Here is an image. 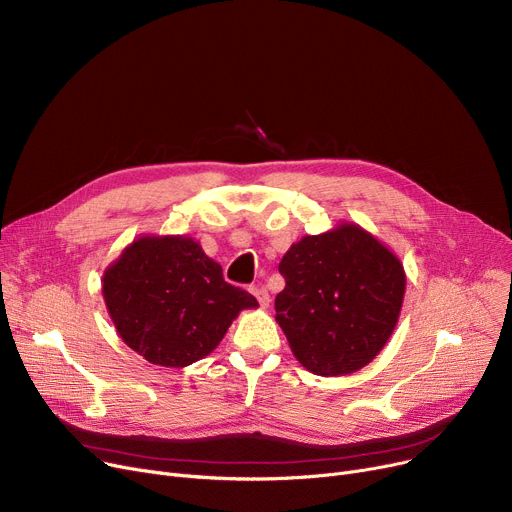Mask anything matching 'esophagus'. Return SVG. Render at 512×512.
<instances>
[{
    "label": "esophagus",
    "mask_w": 512,
    "mask_h": 512,
    "mask_svg": "<svg viewBox=\"0 0 512 512\" xmlns=\"http://www.w3.org/2000/svg\"><path fill=\"white\" fill-rule=\"evenodd\" d=\"M249 290H251L253 297L259 301V305H261V307H270V301H272V299H270V292L265 290V286L255 284V286H251Z\"/></svg>",
    "instance_id": "esophagus-1"
}]
</instances>
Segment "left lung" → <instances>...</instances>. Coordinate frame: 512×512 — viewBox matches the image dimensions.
<instances>
[{"label":"left lung","instance_id":"8db88e82","mask_svg":"<svg viewBox=\"0 0 512 512\" xmlns=\"http://www.w3.org/2000/svg\"><path fill=\"white\" fill-rule=\"evenodd\" d=\"M276 321L315 375L355 373L380 355L405 299L400 259L359 224L303 236L280 261Z\"/></svg>","mask_w":512,"mask_h":512}]
</instances>
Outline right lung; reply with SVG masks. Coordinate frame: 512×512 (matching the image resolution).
<instances>
[{
	"mask_svg": "<svg viewBox=\"0 0 512 512\" xmlns=\"http://www.w3.org/2000/svg\"><path fill=\"white\" fill-rule=\"evenodd\" d=\"M103 301L120 338L153 365L207 357L242 309L259 307L224 280L222 265L191 236L145 234L107 265Z\"/></svg>",
	"mask_w": 512,
	"mask_h": 512,
	"instance_id": "1",
	"label": "right lung"
}]
</instances>
